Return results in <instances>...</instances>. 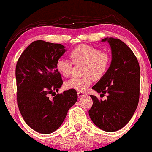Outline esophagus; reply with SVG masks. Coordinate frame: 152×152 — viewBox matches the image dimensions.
I'll return each instance as SVG.
<instances>
[{
  "instance_id": "esophagus-1",
  "label": "esophagus",
  "mask_w": 152,
  "mask_h": 152,
  "mask_svg": "<svg viewBox=\"0 0 152 152\" xmlns=\"http://www.w3.org/2000/svg\"><path fill=\"white\" fill-rule=\"evenodd\" d=\"M77 94H78V96H79V98L83 97V96H84V95H85L84 93L82 92V91H78Z\"/></svg>"
}]
</instances>
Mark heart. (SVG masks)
I'll list each match as a JSON object with an SVG mask.
<instances>
[{
    "label": "heart",
    "instance_id": "obj_1",
    "mask_svg": "<svg viewBox=\"0 0 152 152\" xmlns=\"http://www.w3.org/2000/svg\"><path fill=\"white\" fill-rule=\"evenodd\" d=\"M71 56L73 62L84 63V74L81 76H73L66 81V86L68 89L84 91L91 84L94 77L100 79L109 67V56L88 45H81L73 48L71 51ZM56 68L62 76L68 77L72 71V62L68 58L61 57L56 62Z\"/></svg>",
    "mask_w": 152,
    "mask_h": 152
}]
</instances>
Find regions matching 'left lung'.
Masks as SVG:
<instances>
[{
    "instance_id": "obj_1",
    "label": "left lung",
    "mask_w": 152,
    "mask_h": 152,
    "mask_svg": "<svg viewBox=\"0 0 152 152\" xmlns=\"http://www.w3.org/2000/svg\"><path fill=\"white\" fill-rule=\"evenodd\" d=\"M111 48L112 61L105 74L92 87L96 92L107 94L99 100L90 95L93 104L89 111L92 122L107 132L118 131L131 119L139 100L140 67L133 51L121 39L106 37Z\"/></svg>"
}]
</instances>
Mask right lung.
<instances>
[{
  "label": "right lung",
  "instance_id": "add662e5",
  "mask_svg": "<svg viewBox=\"0 0 152 152\" xmlns=\"http://www.w3.org/2000/svg\"><path fill=\"white\" fill-rule=\"evenodd\" d=\"M66 51L61 44L37 40L25 49L16 63L19 111L26 124L42 134L56 131L78 99L73 89L56 94L63 84L56 62Z\"/></svg>",
  "mask_w": 152,
  "mask_h": 152
}]
</instances>
